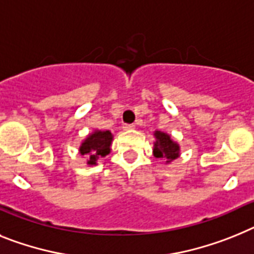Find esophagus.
Listing matches in <instances>:
<instances>
[{
  "label": "esophagus",
  "mask_w": 254,
  "mask_h": 254,
  "mask_svg": "<svg viewBox=\"0 0 254 254\" xmlns=\"http://www.w3.org/2000/svg\"><path fill=\"white\" fill-rule=\"evenodd\" d=\"M134 127H134L133 124H124V125H123L124 130H133Z\"/></svg>",
  "instance_id": "obj_1"
}]
</instances>
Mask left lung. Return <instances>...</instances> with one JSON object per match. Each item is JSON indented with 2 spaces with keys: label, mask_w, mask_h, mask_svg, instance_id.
I'll list each match as a JSON object with an SVG mask.
<instances>
[{
  "label": "left lung",
  "mask_w": 254,
  "mask_h": 254,
  "mask_svg": "<svg viewBox=\"0 0 254 254\" xmlns=\"http://www.w3.org/2000/svg\"><path fill=\"white\" fill-rule=\"evenodd\" d=\"M153 156L157 159L165 160V165H169L172 161L181 156V146L178 142L173 140L169 134L161 130L153 131Z\"/></svg>",
  "instance_id": "obj_1"
}]
</instances>
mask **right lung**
Instances as JSON below:
<instances>
[{
  "instance_id": "1",
  "label": "right lung",
  "mask_w": 254,
  "mask_h": 254,
  "mask_svg": "<svg viewBox=\"0 0 254 254\" xmlns=\"http://www.w3.org/2000/svg\"><path fill=\"white\" fill-rule=\"evenodd\" d=\"M114 140V134L110 130H94L89 133L81 140L78 152L87 157L86 164L89 167L98 165V160L106 157L111 152V144Z\"/></svg>"
}]
</instances>
